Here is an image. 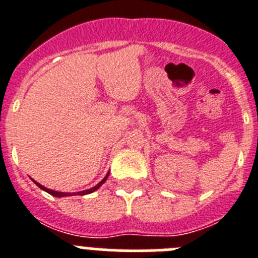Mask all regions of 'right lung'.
I'll return each instance as SVG.
<instances>
[{
	"label": "right lung",
	"instance_id": "obj_1",
	"mask_svg": "<svg viewBox=\"0 0 258 258\" xmlns=\"http://www.w3.org/2000/svg\"><path fill=\"white\" fill-rule=\"evenodd\" d=\"M108 174H109V173H107V174H106V177H104V178L102 179V181L99 182V183H98L97 186H94V187H92V188H89V190H85V191H80V192H77V194H79V195H86V194H92V192H94L95 190H98V188L101 187L102 184H103L104 182H106V179L108 178ZM35 183L37 184V186H38V187L41 188V190L46 191V192H49L50 195H52V197H56V198H63V197H71V195H75L74 192H72V194H71V192H60V191H54V190H50V188L45 187V186H42V184H40V183H38V182H36V181H35Z\"/></svg>",
	"mask_w": 258,
	"mask_h": 258
}]
</instances>
